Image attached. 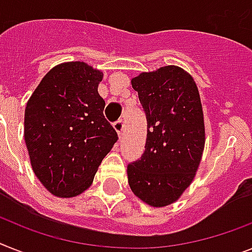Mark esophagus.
<instances>
[{
    "mask_svg": "<svg viewBox=\"0 0 252 252\" xmlns=\"http://www.w3.org/2000/svg\"><path fill=\"white\" fill-rule=\"evenodd\" d=\"M124 121H122V120H118L117 122H114L113 124V127H114V130L117 131V134H118V136H121L122 135V131H124Z\"/></svg>",
    "mask_w": 252,
    "mask_h": 252,
    "instance_id": "34e87169",
    "label": "esophagus"
}]
</instances>
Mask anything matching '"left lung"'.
Returning a JSON list of instances; mask_svg holds the SVG:
<instances>
[{
	"label": "left lung",
	"mask_w": 252,
	"mask_h": 252,
	"mask_svg": "<svg viewBox=\"0 0 252 252\" xmlns=\"http://www.w3.org/2000/svg\"><path fill=\"white\" fill-rule=\"evenodd\" d=\"M147 116L141 158L127 166L135 196L152 207L176 202L192 184L205 148V121L193 77L178 65L131 80Z\"/></svg>",
	"instance_id": "1"
}]
</instances>
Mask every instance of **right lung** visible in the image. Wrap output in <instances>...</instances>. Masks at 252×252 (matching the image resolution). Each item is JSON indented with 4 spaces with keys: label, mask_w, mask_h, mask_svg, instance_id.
I'll list each match as a JSON object with an SVG mask.
<instances>
[{
    "label": "right lung",
    "mask_w": 252,
    "mask_h": 252,
    "mask_svg": "<svg viewBox=\"0 0 252 252\" xmlns=\"http://www.w3.org/2000/svg\"><path fill=\"white\" fill-rule=\"evenodd\" d=\"M103 73L84 62L55 65L29 97L24 139L34 175L51 194L76 197L93 184L117 141L97 93Z\"/></svg>",
    "instance_id": "add662e5"
}]
</instances>
